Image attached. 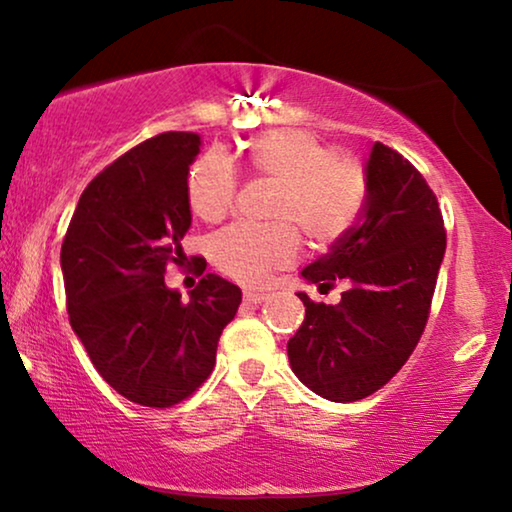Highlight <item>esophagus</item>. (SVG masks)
<instances>
[{
  "label": "esophagus",
  "mask_w": 512,
  "mask_h": 512,
  "mask_svg": "<svg viewBox=\"0 0 512 512\" xmlns=\"http://www.w3.org/2000/svg\"><path fill=\"white\" fill-rule=\"evenodd\" d=\"M266 299H269V296L262 294V292H243V301L250 303V305H259V303H264Z\"/></svg>",
  "instance_id": "esophagus-1"
}]
</instances>
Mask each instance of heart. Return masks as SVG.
<instances>
[{"mask_svg": "<svg viewBox=\"0 0 512 512\" xmlns=\"http://www.w3.org/2000/svg\"><path fill=\"white\" fill-rule=\"evenodd\" d=\"M248 163L259 179L278 183L271 204L273 225L236 223L211 239V259L220 273L255 287L289 266L305 234L312 246L340 241L361 216L368 174L354 158H340L331 144L308 131H271L253 140ZM188 204L197 218L218 223L234 209L239 170L220 149H209L188 174Z\"/></svg>", "mask_w": 512, "mask_h": 512, "instance_id": "b5f03b06", "label": "heart"}]
</instances>
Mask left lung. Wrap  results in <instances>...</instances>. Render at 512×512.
<instances>
[{"label":"left lung","instance_id":"obj_1","mask_svg":"<svg viewBox=\"0 0 512 512\" xmlns=\"http://www.w3.org/2000/svg\"><path fill=\"white\" fill-rule=\"evenodd\" d=\"M446 227L437 195L414 165L377 142L368 160V197L356 225L303 278L331 289L338 305L310 301L287 342L294 375L333 402L363 400L407 363L430 317Z\"/></svg>","mask_w":512,"mask_h":512}]
</instances>
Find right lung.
Returning <instances> with one entry per match:
<instances>
[{
  "instance_id": "right-lung-1",
  "label": "right lung",
  "mask_w": 512,
  "mask_h": 512,
  "mask_svg": "<svg viewBox=\"0 0 512 512\" xmlns=\"http://www.w3.org/2000/svg\"><path fill=\"white\" fill-rule=\"evenodd\" d=\"M197 154L195 133H160L126 151L82 190L61 243L73 331L98 375L142 407H174L209 379L241 303L232 282L202 276L204 257L190 301L165 285L167 269L188 259L181 241Z\"/></svg>"
}]
</instances>
